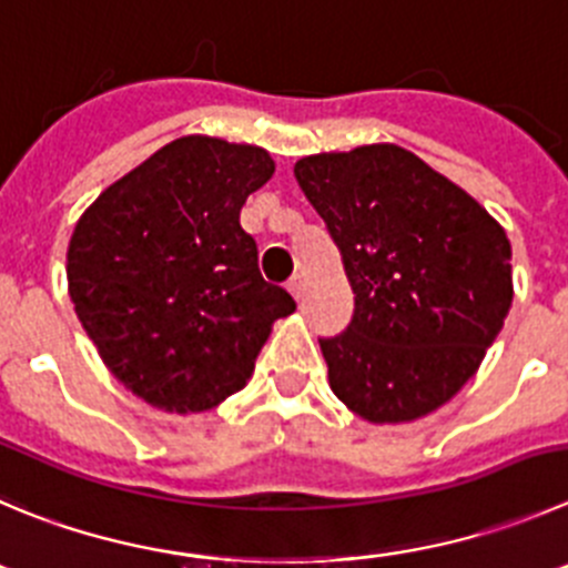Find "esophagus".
I'll return each instance as SVG.
<instances>
[{
    "instance_id": "obj_1",
    "label": "esophagus",
    "mask_w": 568,
    "mask_h": 568,
    "mask_svg": "<svg viewBox=\"0 0 568 568\" xmlns=\"http://www.w3.org/2000/svg\"><path fill=\"white\" fill-rule=\"evenodd\" d=\"M288 291L294 300H302V294H305V280H302V274H294V277H291Z\"/></svg>"
}]
</instances>
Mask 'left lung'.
Masks as SVG:
<instances>
[{"mask_svg": "<svg viewBox=\"0 0 568 568\" xmlns=\"http://www.w3.org/2000/svg\"><path fill=\"white\" fill-rule=\"evenodd\" d=\"M342 252L353 320L320 338L333 395L369 423H406L479 369L513 302L510 241L479 201L397 145L294 164Z\"/></svg>", "mask_w": 568, "mask_h": 568, "instance_id": "1", "label": "left lung"}]
</instances>
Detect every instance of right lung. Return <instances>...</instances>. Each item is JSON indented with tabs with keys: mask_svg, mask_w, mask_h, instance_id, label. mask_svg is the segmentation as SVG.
Masks as SVG:
<instances>
[{
	"mask_svg": "<svg viewBox=\"0 0 568 568\" xmlns=\"http://www.w3.org/2000/svg\"><path fill=\"white\" fill-rule=\"evenodd\" d=\"M263 148L182 136L105 187L67 252L69 296L114 378L164 412L243 389L274 320L296 308L263 280L241 206L272 179Z\"/></svg>",
	"mask_w": 568,
	"mask_h": 568,
	"instance_id": "obj_1",
	"label": "right lung"
}]
</instances>
